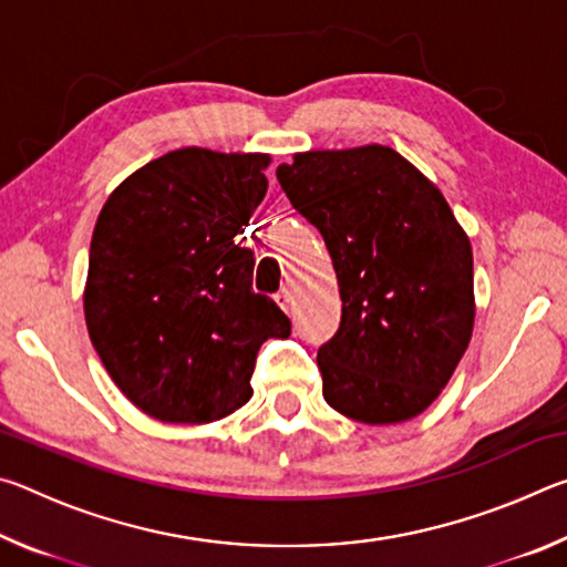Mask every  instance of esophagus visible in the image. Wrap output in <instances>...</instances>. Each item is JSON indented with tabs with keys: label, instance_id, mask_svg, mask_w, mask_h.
I'll return each instance as SVG.
<instances>
[{
	"label": "esophagus",
	"instance_id": "34e87169",
	"mask_svg": "<svg viewBox=\"0 0 567 567\" xmlns=\"http://www.w3.org/2000/svg\"><path fill=\"white\" fill-rule=\"evenodd\" d=\"M277 305H280L285 312L295 310V290H292V287H282V290L277 292Z\"/></svg>",
	"mask_w": 567,
	"mask_h": 567
}]
</instances>
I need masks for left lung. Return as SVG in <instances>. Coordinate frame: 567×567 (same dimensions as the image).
<instances>
[{
	"label": "left lung",
	"mask_w": 567,
	"mask_h": 567,
	"mask_svg": "<svg viewBox=\"0 0 567 567\" xmlns=\"http://www.w3.org/2000/svg\"><path fill=\"white\" fill-rule=\"evenodd\" d=\"M277 179L338 275L340 328L318 350L328 405L368 425L420 415L473 334V249L453 209L382 145L302 152Z\"/></svg>",
	"instance_id": "8db88e82"
}]
</instances>
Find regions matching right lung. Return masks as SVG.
<instances>
[{"label":"right lung","instance_id":"add662e5","mask_svg":"<svg viewBox=\"0 0 567 567\" xmlns=\"http://www.w3.org/2000/svg\"><path fill=\"white\" fill-rule=\"evenodd\" d=\"M267 165V155L175 150L102 207L84 318L114 385L150 417L199 425L243 408L260 344L290 334L272 297L252 290L255 252L239 239Z\"/></svg>","mask_w":567,"mask_h":567}]
</instances>
